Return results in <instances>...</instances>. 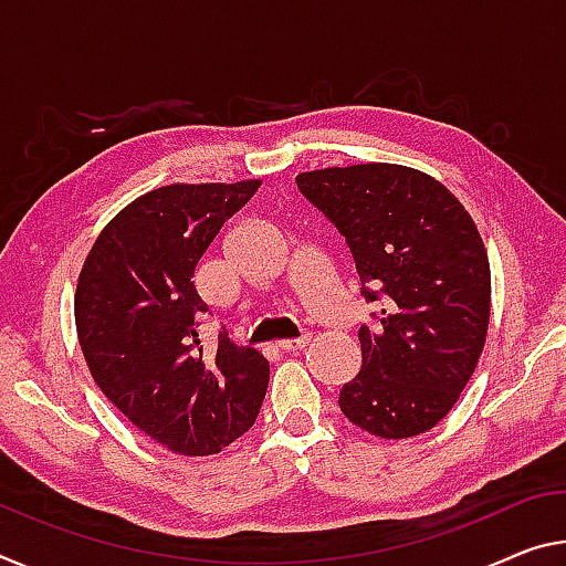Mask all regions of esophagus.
I'll list each match as a JSON object with an SVG mask.
<instances>
[{"mask_svg":"<svg viewBox=\"0 0 566 566\" xmlns=\"http://www.w3.org/2000/svg\"><path fill=\"white\" fill-rule=\"evenodd\" d=\"M310 332H304L302 337H294V339H282V343H276V347L282 349V353H300V349L307 347L310 343Z\"/></svg>","mask_w":566,"mask_h":566,"instance_id":"34e87169","label":"esophagus"}]
</instances>
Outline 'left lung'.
<instances>
[{"label": "left lung", "instance_id": "obj_1", "mask_svg": "<svg viewBox=\"0 0 566 566\" xmlns=\"http://www.w3.org/2000/svg\"><path fill=\"white\" fill-rule=\"evenodd\" d=\"M297 188L345 237L365 302L363 370L339 390L349 423L380 438L433 428L476 370L491 269L476 223L436 178L363 164L310 170Z\"/></svg>", "mask_w": 566, "mask_h": 566}]
</instances>
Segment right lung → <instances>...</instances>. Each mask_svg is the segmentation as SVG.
<instances>
[{"label": "right lung", "mask_w": 566, "mask_h": 566, "mask_svg": "<svg viewBox=\"0 0 566 566\" xmlns=\"http://www.w3.org/2000/svg\"><path fill=\"white\" fill-rule=\"evenodd\" d=\"M259 181L174 184L140 196L95 239L77 280L75 325L90 375L133 426L181 455H211L254 426L269 363L209 315L193 286L203 251Z\"/></svg>", "instance_id": "right-lung-1"}]
</instances>
